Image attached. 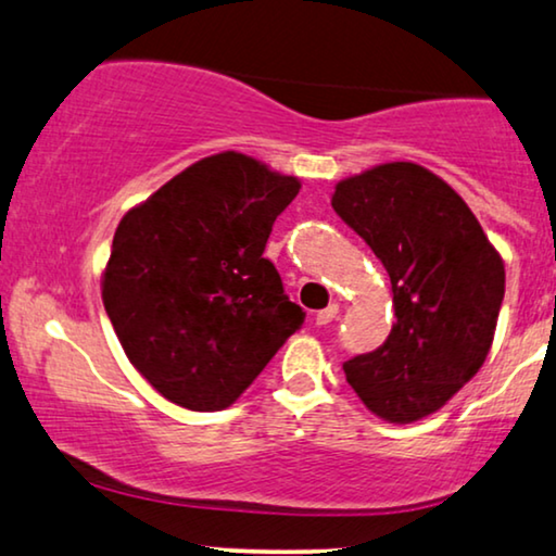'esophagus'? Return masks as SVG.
<instances>
[{
	"instance_id": "obj_1",
	"label": "esophagus",
	"mask_w": 556,
	"mask_h": 556,
	"mask_svg": "<svg viewBox=\"0 0 556 556\" xmlns=\"http://www.w3.org/2000/svg\"><path fill=\"white\" fill-rule=\"evenodd\" d=\"M338 315H340L338 304H330V307H325V309L317 312V315H315V325H330L332 319H338Z\"/></svg>"
}]
</instances>
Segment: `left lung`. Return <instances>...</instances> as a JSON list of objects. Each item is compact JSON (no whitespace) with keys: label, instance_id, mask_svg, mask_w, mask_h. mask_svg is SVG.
Wrapping results in <instances>:
<instances>
[{"label":"left lung","instance_id":"8db88e82","mask_svg":"<svg viewBox=\"0 0 556 556\" xmlns=\"http://www.w3.org/2000/svg\"><path fill=\"white\" fill-rule=\"evenodd\" d=\"M332 208L382 262L395 325L342 365L367 408L413 424L443 408L486 359L504 300V262L479 218L418 163H382L334 186Z\"/></svg>","mask_w":556,"mask_h":556}]
</instances>
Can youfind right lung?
<instances>
[{"mask_svg":"<svg viewBox=\"0 0 556 556\" xmlns=\"http://www.w3.org/2000/svg\"><path fill=\"white\" fill-rule=\"evenodd\" d=\"M300 186L224 151L121 218L103 304L132 367L170 403L229 408L302 327V307L262 256Z\"/></svg>","mask_w":556,"mask_h":556,"instance_id":"add662e5","label":"right lung"}]
</instances>
